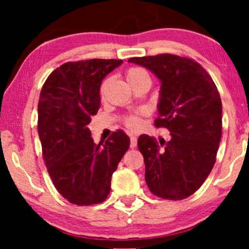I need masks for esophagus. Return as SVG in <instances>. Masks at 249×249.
<instances>
[{
	"label": "esophagus",
	"mask_w": 249,
	"mask_h": 249,
	"mask_svg": "<svg viewBox=\"0 0 249 249\" xmlns=\"http://www.w3.org/2000/svg\"><path fill=\"white\" fill-rule=\"evenodd\" d=\"M137 145V139L135 136L130 137V148H136Z\"/></svg>",
	"instance_id": "esophagus-1"
}]
</instances>
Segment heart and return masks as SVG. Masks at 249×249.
<instances>
[{"instance_id": "obj_1", "label": "heart", "mask_w": 249, "mask_h": 249, "mask_svg": "<svg viewBox=\"0 0 249 249\" xmlns=\"http://www.w3.org/2000/svg\"><path fill=\"white\" fill-rule=\"evenodd\" d=\"M125 77H127V80L129 85H131L134 83V81L139 80L140 78H143V77H148L147 72L144 71V70L140 69V67H131L127 71V74H125ZM105 87H106V81H105L104 84L101 85V93H104L105 90ZM124 122L125 124L128 125V127L131 128V129H136V128L140 127V124H141V121H140L139 116L137 115H129L127 116V118L124 119Z\"/></svg>"}]
</instances>
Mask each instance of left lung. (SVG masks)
Masks as SVG:
<instances>
[{"mask_svg":"<svg viewBox=\"0 0 249 249\" xmlns=\"http://www.w3.org/2000/svg\"><path fill=\"white\" fill-rule=\"evenodd\" d=\"M128 61L159 78L155 125L168 128L171 135L163 149L145 134L137 140L145 183L157 197L185 199L203 185L215 163L223 113L217 87L203 66L189 58L165 53Z\"/></svg>","mask_w":249,"mask_h":249,"instance_id":"8db88e82","label":"left lung"}]
</instances>
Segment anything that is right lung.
I'll list each match as a JSON object with an SVG mask.
<instances>
[{"instance_id":"obj_1","label":"right lung","mask_w":249,"mask_h":249,"mask_svg":"<svg viewBox=\"0 0 249 249\" xmlns=\"http://www.w3.org/2000/svg\"><path fill=\"white\" fill-rule=\"evenodd\" d=\"M122 63L70 61L54 70L40 90L38 135L43 159L57 191L75 205L106 200L113 172L129 148L124 131L95 144L87 127L100 108L101 81Z\"/></svg>"}]
</instances>
